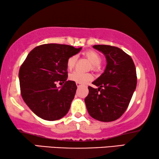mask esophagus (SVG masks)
I'll use <instances>...</instances> for the list:
<instances>
[{
	"mask_svg": "<svg viewBox=\"0 0 159 159\" xmlns=\"http://www.w3.org/2000/svg\"><path fill=\"white\" fill-rule=\"evenodd\" d=\"M76 84H77V86L78 88L82 85V83H80V82H76Z\"/></svg>",
	"mask_w": 159,
	"mask_h": 159,
	"instance_id": "1",
	"label": "esophagus"
}]
</instances>
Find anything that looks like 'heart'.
I'll return each instance as SVG.
<instances>
[{"label": "heart", "mask_w": 159, "mask_h": 159, "mask_svg": "<svg viewBox=\"0 0 159 159\" xmlns=\"http://www.w3.org/2000/svg\"><path fill=\"white\" fill-rule=\"evenodd\" d=\"M84 55L92 63V69L97 70L98 66L102 63V56L97 52L94 50H88L84 53ZM77 61V56L76 55H71L67 60L66 66L69 70L75 69ZM69 79L80 83H85L93 79V75L90 73H83V72L76 71L69 75Z\"/></svg>", "instance_id": "b5f03b06"}]
</instances>
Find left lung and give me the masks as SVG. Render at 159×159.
Returning <instances> with one entry per match:
<instances>
[{
    "label": "left lung",
    "instance_id": "left-lung-1",
    "mask_svg": "<svg viewBox=\"0 0 159 159\" xmlns=\"http://www.w3.org/2000/svg\"><path fill=\"white\" fill-rule=\"evenodd\" d=\"M106 56L107 64L104 73L88 86L89 93L84 98L88 112L102 122H111L122 116L132 98L137 86V72L132 58L117 47L94 45Z\"/></svg>",
    "mask_w": 159,
    "mask_h": 159
}]
</instances>
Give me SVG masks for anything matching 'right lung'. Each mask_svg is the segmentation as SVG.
<instances>
[{"label": "right lung", "mask_w": 159, "mask_h": 159, "mask_svg": "<svg viewBox=\"0 0 159 159\" xmlns=\"http://www.w3.org/2000/svg\"><path fill=\"white\" fill-rule=\"evenodd\" d=\"M81 49L66 44H45L33 49L19 71L20 93L28 107L41 118L57 120L69 112L77 84L66 81V62ZM64 83L61 89L56 83Z\"/></svg>", "instance_id": "add662e5"}]
</instances>
